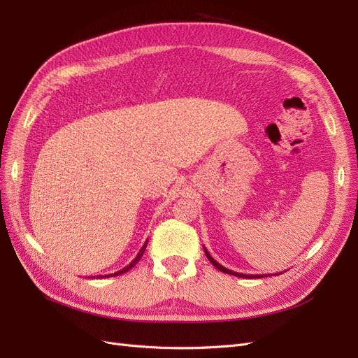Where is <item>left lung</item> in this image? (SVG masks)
I'll list each match as a JSON object with an SVG mask.
<instances>
[{"label": "left lung", "instance_id": "left-lung-1", "mask_svg": "<svg viewBox=\"0 0 358 358\" xmlns=\"http://www.w3.org/2000/svg\"><path fill=\"white\" fill-rule=\"evenodd\" d=\"M204 248V246H203ZM204 254H206V257L209 258V262L218 268V270H221V272H224V273H227V275H233V276H237V278H248V279H251V278H263V276H266V275H245V273H239V272H233V270H230V268H227V267H224V266H221L218 262H216V259H213L212 258V255L208 252V249L204 248ZM279 273H276V276H278ZM270 276V275H268Z\"/></svg>", "mask_w": 358, "mask_h": 358}]
</instances>
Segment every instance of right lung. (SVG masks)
I'll use <instances>...</instances> for the list:
<instances>
[{
    "instance_id": "add662e5",
    "label": "right lung",
    "mask_w": 358,
    "mask_h": 358,
    "mask_svg": "<svg viewBox=\"0 0 358 358\" xmlns=\"http://www.w3.org/2000/svg\"><path fill=\"white\" fill-rule=\"evenodd\" d=\"M146 246H148V241L145 242V245L142 246V249H140V251H138V254L136 255V258L133 259V262H131V263H129L128 266H125L124 268H121V270H117V272H115V273H110V275H100V276H96V278H110V276H117V275H122V273L128 272V270H129V268H131V267H134V266H136V264L138 263V259L143 257V252H145V249H146ZM94 278H95V276H94Z\"/></svg>"
}]
</instances>
